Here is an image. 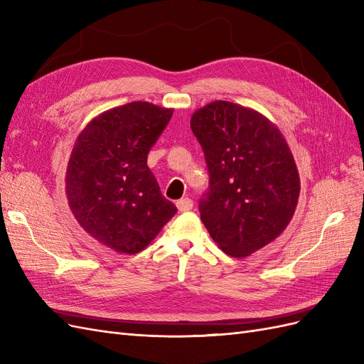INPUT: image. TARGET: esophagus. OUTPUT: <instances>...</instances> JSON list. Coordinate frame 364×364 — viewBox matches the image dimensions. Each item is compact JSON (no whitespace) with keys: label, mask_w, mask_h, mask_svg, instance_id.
<instances>
[{"label":"esophagus","mask_w":364,"mask_h":364,"mask_svg":"<svg viewBox=\"0 0 364 364\" xmlns=\"http://www.w3.org/2000/svg\"><path fill=\"white\" fill-rule=\"evenodd\" d=\"M176 206H178L179 213H186V211H190V209H193V200L186 197V199H181L176 202Z\"/></svg>","instance_id":"esophagus-1"}]
</instances>
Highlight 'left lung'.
<instances>
[{"mask_svg": "<svg viewBox=\"0 0 364 364\" xmlns=\"http://www.w3.org/2000/svg\"><path fill=\"white\" fill-rule=\"evenodd\" d=\"M209 173L199 202L209 235L225 253L250 255L287 228L301 181L291 150L266 117L230 102H213L191 117Z\"/></svg>", "mask_w": 364, "mask_h": 364, "instance_id": "left-lung-1", "label": "left lung"}]
</instances>
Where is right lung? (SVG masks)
<instances>
[{
	"label": "right lung",
	"mask_w": 364,
	"mask_h": 364,
	"mask_svg": "<svg viewBox=\"0 0 364 364\" xmlns=\"http://www.w3.org/2000/svg\"><path fill=\"white\" fill-rule=\"evenodd\" d=\"M171 115L132 102L94 118L75 139L65 176L70 208L87 234L117 252L146 249L178 213L147 165Z\"/></svg>",
	"instance_id": "1"
}]
</instances>
